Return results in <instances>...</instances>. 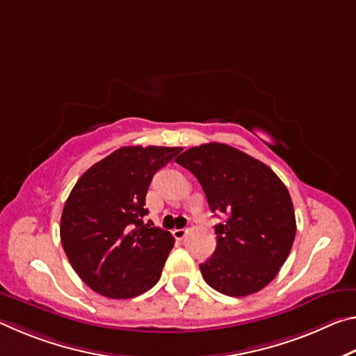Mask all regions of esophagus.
<instances>
[{"label": "esophagus", "mask_w": 356, "mask_h": 356, "mask_svg": "<svg viewBox=\"0 0 356 356\" xmlns=\"http://www.w3.org/2000/svg\"><path fill=\"white\" fill-rule=\"evenodd\" d=\"M186 234H188V229H174L172 231V236L176 240H182Z\"/></svg>", "instance_id": "esophagus-1"}]
</instances>
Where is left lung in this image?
Masks as SVG:
<instances>
[{"mask_svg":"<svg viewBox=\"0 0 356 356\" xmlns=\"http://www.w3.org/2000/svg\"><path fill=\"white\" fill-rule=\"evenodd\" d=\"M206 193L213 213L227 215L215 226L213 256L200 265L207 284L229 297H246L278 275L291 252L297 222L291 195L262 161L221 143L180 154Z\"/></svg>","mask_w":356,"mask_h":356,"instance_id":"left-lung-1","label":"left lung"}]
</instances>
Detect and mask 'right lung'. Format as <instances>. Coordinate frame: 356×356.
I'll list each match as a JSON object with an SVG mask.
<instances>
[{"label": "right lung", "instance_id": "add662e5", "mask_svg": "<svg viewBox=\"0 0 356 356\" xmlns=\"http://www.w3.org/2000/svg\"><path fill=\"white\" fill-rule=\"evenodd\" d=\"M180 147L127 146L78 179L61 215V243L76 275L108 298H134L159 282L171 232L144 222L154 174Z\"/></svg>", "mask_w": 356, "mask_h": 356}]
</instances>
